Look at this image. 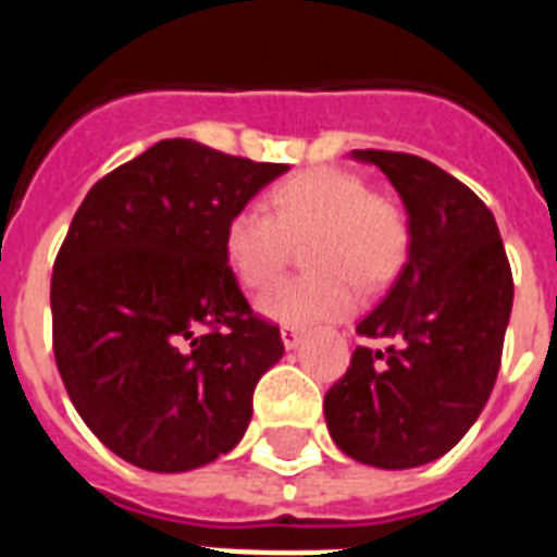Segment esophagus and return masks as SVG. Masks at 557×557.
Here are the masks:
<instances>
[{
    "label": "esophagus",
    "mask_w": 557,
    "mask_h": 557,
    "mask_svg": "<svg viewBox=\"0 0 557 557\" xmlns=\"http://www.w3.org/2000/svg\"><path fill=\"white\" fill-rule=\"evenodd\" d=\"M280 338H283V347L286 349H297L300 347V341H304V330H300V326H283V330H280Z\"/></svg>",
    "instance_id": "1"
}]
</instances>
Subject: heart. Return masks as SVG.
I'll use <instances>...</instances> for the list:
<instances>
[{
	"mask_svg": "<svg viewBox=\"0 0 557 557\" xmlns=\"http://www.w3.org/2000/svg\"><path fill=\"white\" fill-rule=\"evenodd\" d=\"M265 209L243 208L225 225V260L245 288H265L286 269L292 245H304L312 274L283 280L257 300V312L283 326L344 318L358 286L379 288L401 265L407 222L396 201L370 193L347 170H306L280 182Z\"/></svg>",
	"mask_w": 557,
	"mask_h": 557,
	"instance_id": "obj_1",
	"label": "heart"
}]
</instances>
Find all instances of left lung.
I'll return each mask as SVG.
<instances>
[{
  "label": "left lung",
  "mask_w": 557,
  "mask_h": 557,
  "mask_svg": "<svg viewBox=\"0 0 557 557\" xmlns=\"http://www.w3.org/2000/svg\"><path fill=\"white\" fill-rule=\"evenodd\" d=\"M396 187L407 213V260L323 398L326 428L347 457L405 471L448 454L483 413L500 370L515 283L494 213L459 178L405 152L352 150Z\"/></svg>",
  "instance_id": "1"
}]
</instances>
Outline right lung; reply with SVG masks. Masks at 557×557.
Returning a JSON list of instances; mask_svg holds the SVG:
<instances>
[{
  "label": "right lung",
  "instance_id": "right-lung-1",
  "mask_svg": "<svg viewBox=\"0 0 557 557\" xmlns=\"http://www.w3.org/2000/svg\"><path fill=\"white\" fill-rule=\"evenodd\" d=\"M286 170L168 138L74 213L51 277L57 370L89 431L129 466L182 474L248 431L283 341L251 314L222 239Z\"/></svg>",
  "mask_w": 557,
  "mask_h": 557
}]
</instances>
